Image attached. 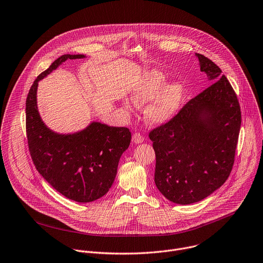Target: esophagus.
<instances>
[{"mask_svg": "<svg viewBox=\"0 0 263 263\" xmlns=\"http://www.w3.org/2000/svg\"><path fill=\"white\" fill-rule=\"evenodd\" d=\"M132 140H133V142H134V143H141V142H143L144 137H143V135H142L141 133H139V132H135V133L133 134Z\"/></svg>", "mask_w": 263, "mask_h": 263, "instance_id": "obj_1", "label": "esophagus"}]
</instances>
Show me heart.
<instances>
[{"instance_id":"b5f03b06","label":"heart","mask_w":263,"mask_h":263,"mask_svg":"<svg viewBox=\"0 0 263 263\" xmlns=\"http://www.w3.org/2000/svg\"><path fill=\"white\" fill-rule=\"evenodd\" d=\"M167 77L157 70L148 71L144 74L139 83L134 87L132 99L134 103L141 106L156 99L145 110V118L152 124H161L176 115L183 102L184 86L174 82L166 88ZM125 107L131 109L129 101L125 102Z\"/></svg>"}]
</instances>
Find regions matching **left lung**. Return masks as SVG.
<instances>
[{"instance_id":"left-lung-1","label":"left lung","mask_w":263,"mask_h":263,"mask_svg":"<svg viewBox=\"0 0 263 263\" xmlns=\"http://www.w3.org/2000/svg\"><path fill=\"white\" fill-rule=\"evenodd\" d=\"M196 55L213 83L148 133L156 154L155 184L179 204L200 201L226 182L241 123L237 96L226 76L213 61Z\"/></svg>"}]
</instances>
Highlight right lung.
Returning a JSON list of instances; mask_svg holds the SVG:
<instances>
[{
  "instance_id": "right-lung-1",
  "label": "right lung",
  "mask_w": 263,
  "mask_h": 263,
  "mask_svg": "<svg viewBox=\"0 0 263 263\" xmlns=\"http://www.w3.org/2000/svg\"><path fill=\"white\" fill-rule=\"evenodd\" d=\"M84 58L63 54L37 76L26 101V131L33 163L59 193L77 202H91L105 195L117 176L122 154L131 141L126 127L92 123L85 130L60 135L41 121L36 104L38 81L66 60Z\"/></svg>"
}]
</instances>
